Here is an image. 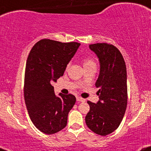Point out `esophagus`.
Returning <instances> with one entry per match:
<instances>
[{"label":"esophagus","instance_id":"obj_1","mask_svg":"<svg viewBox=\"0 0 151 151\" xmlns=\"http://www.w3.org/2000/svg\"><path fill=\"white\" fill-rule=\"evenodd\" d=\"M77 102H85V99L81 97H77Z\"/></svg>","mask_w":151,"mask_h":151}]
</instances>
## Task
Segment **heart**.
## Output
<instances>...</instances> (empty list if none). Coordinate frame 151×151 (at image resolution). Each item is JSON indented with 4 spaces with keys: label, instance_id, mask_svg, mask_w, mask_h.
Listing matches in <instances>:
<instances>
[{
    "label": "heart",
    "instance_id": "heart-1",
    "mask_svg": "<svg viewBox=\"0 0 151 151\" xmlns=\"http://www.w3.org/2000/svg\"><path fill=\"white\" fill-rule=\"evenodd\" d=\"M83 65L84 67H93V66H96V63L94 62L93 59L91 57H85L83 59ZM69 67V64L67 65V69Z\"/></svg>",
    "mask_w": 151,
    "mask_h": 151
}]
</instances>
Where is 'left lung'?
<instances>
[{"mask_svg":"<svg viewBox=\"0 0 151 151\" xmlns=\"http://www.w3.org/2000/svg\"><path fill=\"white\" fill-rule=\"evenodd\" d=\"M89 47L100 63V75L95 83L100 100L96 104L87 101L90 109L85 122L92 132L105 136L119 127L126 110V65L120 51L112 44L97 43Z\"/></svg>","mask_w":151,"mask_h":151,"instance_id":"left-lung-1","label":"left lung"}]
</instances>
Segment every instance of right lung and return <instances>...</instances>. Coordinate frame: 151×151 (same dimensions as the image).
<instances>
[{"label":"right lung","instance_id":"obj_1","mask_svg":"<svg viewBox=\"0 0 151 151\" xmlns=\"http://www.w3.org/2000/svg\"><path fill=\"white\" fill-rule=\"evenodd\" d=\"M80 44L41 39L28 56L24 78V99L31 121L41 132L56 133L67 126L69 112L76 102L72 94H54L51 83L62 77Z\"/></svg>","mask_w":151,"mask_h":151}]
</instances>
